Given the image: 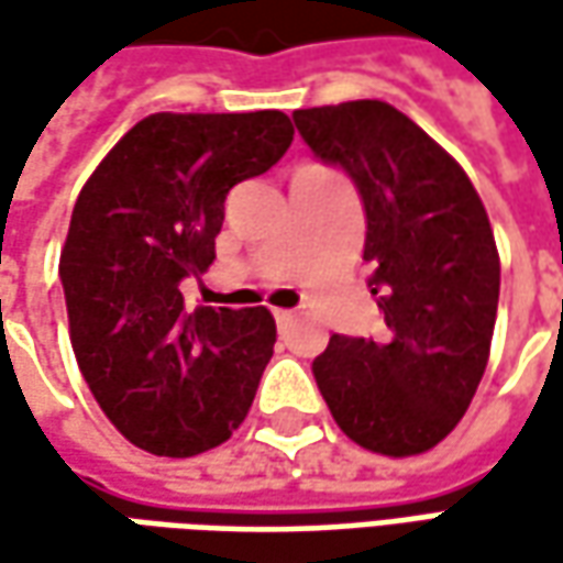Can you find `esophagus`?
I'll return each instance as SVG.
<instances>
[{"label":"esophagus","instance_id":"1","mask_svg":"<svg viewBox=\"0 0 563 563\" xmlns=\"http://www.w3.org/2000/svg\"><path fill=\"white\" fill-rule=\"evenodd\" d=\"M275 322H278V329H288L294 322L291 310H275Z\"/></svg>","mask_w":563,"mask_h":563}]
</instances>
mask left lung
<instances>
[{
    "label": "left lung",
    "mask_w": 563,
    "mask_h": 563,
    "mask_svg": "<svg viewBox=\"0 0 563 563\" xmlns=\"http://www.w3.org/2000/svg\"><path fill=\"white\" fill-rule=\"evenodd\" d=\"M316 159L338 165L366 212L363 260L385 316L378 338L332 335L313 376L347 439L422 454L466 413L486 373L501 263L464 168L388 102L297 109Z\"/></svg>",
    "instance_id": "8db88e82"
}]
</instances>
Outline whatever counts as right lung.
Here are the masks:
<instances>
[{
	"instance_id": "1",
	"label": "right lung",
	"mask_w": 563,
	"mask_h": 563,
	"mask_svg": "<svg viewBox=\"0 0 563 563\" xmlns=\"http://www.w3.org/2000/svg\"><path fill=\"white\" fill-rule=\"evenodd\" d=\"M285 112L137 121L84 185L62 250L71 347L102 413L159 457L231 439L272 357L266 307L190 310L185 278L216 260L231 187L291 146Z\"/></svg>"
}]
</instances>
